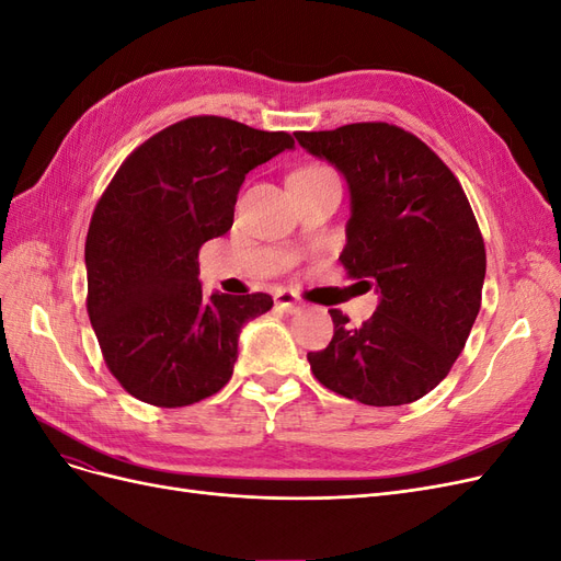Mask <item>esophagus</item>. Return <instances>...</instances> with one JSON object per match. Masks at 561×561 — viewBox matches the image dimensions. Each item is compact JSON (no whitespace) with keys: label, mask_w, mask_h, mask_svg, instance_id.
I'll return each mask as SVG.
<instances>
[{"label":"esophagus","mask_w":561,"mask_h":561,"mask_svg":"<svg viewBox=\"0 0 561 561\" xmlns=\"http://www.w3.org/2000/svg\"><path fill=\"white\" fill-rule=\"evenodd\" d=\"M274 299H276V307H280L287 313H297V311L304 309L301 299L295 293H290V290H278Z\"/></svg>","instance_id":"esophagus-1"}]
</instances>
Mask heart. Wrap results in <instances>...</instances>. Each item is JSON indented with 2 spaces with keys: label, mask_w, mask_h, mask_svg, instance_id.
Returning <instances> with one entry per match:
<instances>
[{
  "label": "heart",
  "mask_w": 561,
  "mask_h": 561,
  "mask_svg": "<svg viewBox=\"0 0 561 561\" xmlns=\"http://www.w3.org/2000/svg\"><path fill=\"white\" fill-rule=\"evenodd\" d=\"M311 171H320V165H307V168H299L297 173H311Z\"/></svg>",
  "instance_id": "b5f03b06"
}]
</instances>
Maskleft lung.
I'll return each instance as SVG.
<instances>
[{"mask_svg": "<svg viewBox=\"0 0 561 561\" xmlns=\"http://www.w3.org/2000/svg\"><path fill=\"white\" fill-rule=\"evenodd\" d=\"M295 138L346 178L351 217L339 262L379 293L358 328L330 309L332 342L307 355L313 377L363 404L414 402L449 375L480 313L486 252L463 186L426 142L393 124Z\"/></svg>", "mask_w": 561, "mask_h": 561, "instance_id": "1", "label": "left lung"}]
</instances>
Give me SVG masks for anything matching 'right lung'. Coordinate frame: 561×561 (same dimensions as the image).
<instances>
[{
  "label": "right lung",
  "instance_id": "add662e5",
  "mask_svg": "<svg viewBox=\"0 0 561 561\" xmlns=\"http://www.w3.org/2000/svg\"><path fill=\"white\" fill-rule=\"evenodd\" d=\"M293 135L190 116L151 135L100 196L87 236V309L105 365L133 398L186 407L215 396L239 334L274 299L203 295L201 245L225 236L245 175Z\"/></svg>",
  "mask_w": 561,
  "mask_h": 561
}]
</instances>
